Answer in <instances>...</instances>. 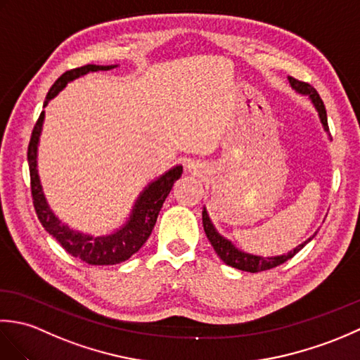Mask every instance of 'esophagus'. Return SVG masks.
<instances>
[{"mask_svg":"<svg viewBox=\"0 0 360 360\" xmlns=\"http://www.w3.org/2000/svg\"><path fill=\"white\" fill-rule=\"evenodd\" d=\"M188 167H190V168H195V165H193V164H192V165H188Z\"/></svg>","mask_w":360,"mask_h":360,"instance_id":"obj_1","label":"esophagus"}]
</instances>
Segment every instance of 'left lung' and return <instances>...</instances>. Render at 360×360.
<instances>
[{
  "instance_id": "left-lung-1",
  "label": "left lung",
  "mask_w": 360,
  "mask_h": 360,
  "mask_svg": "<svg viewBox=\"0 0 360 360\" xmlns=\"http://www.w3.org/2000/svg\"><path fill=\"white\" fill-rule=\"evenodd\" d=\"M289 83L290 86H292L297 93H300L303 96H308L311 98V102L314 103L316 110L319 112V117L320 122H322V125L325 128V131H328V117H326V110H325V105L323 101L320 98L317 91L312 88L309 83H304L300 82L297 79L289 77ZM202 226H204V232L207 235V238L210 241V244L215 249V252L218 254V257L223 259V262L227 266H232L235 269H240V271H246V272H262V271H267V269H272L275 266H280L288 259L292 258L298 250H302L307 244L314 238V236H311L304 243H302L300 246H297L294 250H290L289 254L286 255H278V257H259V255H252V254H246V252H243L240 249H236L233 244L229 241L227 238H224L223 235H219L217 232L215 226L212 224V221L207 215V210H202Z\"/></svg>"
}]
</instances>
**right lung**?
Returning a JSON list of instances; mask_svg holds the SVG:
<instances>
[{"label":"right lung","instance_id":"right-lung-1","mask_svg":"<svg viewBox=\"0 0 360 360\" xmlns=\"http://www.w3.org/2000/svg\"><path fill=\"white\" fill-rule=\"evenodd\" d=\"M117 65L110 66H98V65H85L82 68H75V70L66 71L60 75L57 82L53 83L49 89L48 96H46L44 105L49 103L51 98L56 97L60 91H62L68 82H72L75 79L82 77L88 72L96 71H110ZM44 120V111H41L40 117H38L37 124L32 129V136H30V142L27 147V162H29V173H30V192H32L34 207L37 212V217L40 219L43 227L48 231L53 238H56L62 248L75 258H80L82 262L93 266H105V264H117L125 262L133 254L139 250L143 243L148 240L151 235L153 227L156 224L158 215L160 207L165 201V198L170 193V190L182 174V167L176 165L172 170H168L165 174L160 176L156 181H153L148 187H145L141 196L133 207L131 215H129L127 223L122 226L119 231L114 233L105 235V236H93L88 233H82L77 231H72L70 226L62 223L52 210L49 209L46 198L43 195L40 178H38L37 172V150H38V141H40L41 128Z\"/></svg>","mask_w":360,"mask_h":360}]
</instances>
